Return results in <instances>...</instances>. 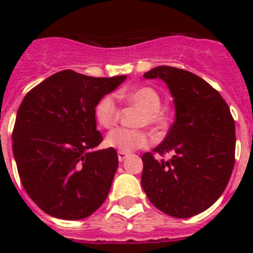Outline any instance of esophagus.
<instances>
[{
	"instance_id": "1",
	"label": "esophagus",
	"mask_w": 253,
	"mask_h": 253,
	"mask_svg": "<svg viewBox=\"0 0 253 253\" xmlns=\"http://www.w3.org/2000/svg\"><path fill=\"white\" fill-rule=\"evenodd\" d=\"M126 157H128V153H126V152H122V151L118 152V160H119L120 162H123Z\"/></svg>"
}]
</instances>
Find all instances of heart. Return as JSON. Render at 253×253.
<instances>
[{
  "label": "heart",
  "mask_w": 253,
  "mask_h": 253,
  "mask_svg": "<svg viewBox=\"0 0 253 253\" xmlns=\"http://www.w3.org/2000/svg\"><path fill=\"white\" fill-rule=\"evenodd\" d=\"M118 97L142 109L143 113L138 120L139 125L158 128L165 122V118L160 110L162 100L158 91L153 87L142 86L135 90L119 92ZM95 118L105 129H110L116 124L119 119V106L113 95H105L99 100L95 107ZM106 144L122 152H131L148 146L149 135L144 130L116 128L106 135Z\"/></svg>",
  "instance_id": "obj_1"
}]
</instances>
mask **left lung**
Instances as JSON below:
<instances>
[{
    "mask_svg": "<svg viewBox=\"0 0 253 253\" xmlns=\"http://www.w3.org/2000/svg\"><path fill=\"white\" fill-rule=\"evenodd\" d=\"M143 76L167 84L176 111L166 138L153 149L172 157L143 154V190L165 214L190 218L211 207L227 187L234 166V120L220 93L189 71L160 66Z\"/></svg>",
    "mask_w": 253,
    "mask_h": 253,
    "instance_id": "8db88e82",
    "label": "left lung"
}]
</instances>
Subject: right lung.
Wrapping results in <instances>:
<instances>
[{
  "label": "right lung",
  "mask_w": 253,
  "mask_h": 253,
  "mask_svg": "<svg viewBox=\"0 0 253 253\" xmlns=\"http://www.w3.org/2000/svg\"><path fill=\"white\" fill-rule=\"evenodd\" d=\"M126 76L90 77L60 71L29 91L17 110L12 151L31 200L54 218L90 216L109 195L119 161L102 140L95 107Z\"/></svg>",
  "instance_id": "1"
}]
</instances>
